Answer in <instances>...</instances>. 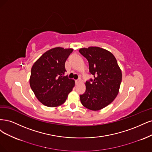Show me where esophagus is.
I'll return each instance as SVG.
<instances>
[{"label":"esophagus","instance_id":"1","mask_svg":"<svg viewBox=\"0 0 152 152\" xmlns=\"http://www.w3.org/2000/svg\"><path fill=\"white\" fill-rule=\"evenodd\" d=\"M80 80H76L75 81V83H76V85H77V84H79V83H80Z\"/></svg>","mask_w":152,"mask_h":152}]
</instances>
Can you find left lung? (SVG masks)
I'll use <instances>...</instances> for the list:
<instances>
[{
  "label": "left lung",
  "instance_id": "obj_1",
  "mask_svg": "<svg viewBox=\"0 0 152 152\" xmlns=\"http://www.w3.org/2000/svg\"><path fill=\"white\" fill-rule=\"evenodd\" d=\"M81 54L88 61L94 80L86 81V91L80 95L82 105L91 110H99L114 101L119 93L122 72L114 56L98 47L82 48Z\"/></svg>",
  "mask_w": 152,
  "mask_h": 152
}]
</instances>
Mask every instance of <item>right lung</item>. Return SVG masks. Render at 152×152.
Returning a JSON list of instances; mask_svg holds the SVG:
<instances>
[{"label": "right lung", "mask_w": 152, "mask_h": 152, "mask_svg": "<svg viewBox=\"0 0 152 152\" xmlns=\"http://www.w3.org/2000/svg\"><path fill=\"white\" fill-rule=\"evenodd\" d=\"M72 51V48H52L33 65L30 87L44 105L55 107L63 104L75 86V80L64 76L65 62Z\"/></svg>", "instance_id": "add662e5"}]
</instances>
